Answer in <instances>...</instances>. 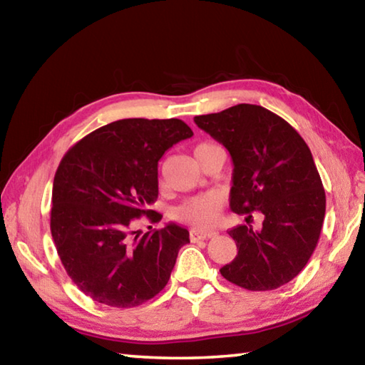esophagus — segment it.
Returning <instances> with one entry per match:
<instances>
[{
	"instance_id": "34e87169",
	"label": "esophagus",
	"mask_w": 365,
	"mask_h": 365,
	"mask_svg": "<svg viewBox=\"0 0 365 365\" xmlns=\"http://www.w3.org/2000/svg\"><path fill=\"white\" fill-rule=\"evenodd\" d=\"M215 235H217V232H205V230H196V228H193V230L190 232V238L191 242H200V240L214 238Z\"/></svg>"
}]
</instances>
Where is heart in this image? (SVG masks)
<instances>
[{
	"instance_id": "b5f03b06",
	"label": "heart",
	"mask_w": 365,
	"mask_h": 365,
	"mask_svg": "<svg viewBox=\"0 0 365 365\" xmlns=\"http://www.w3.org/2000/svg\"><path fill=\"white\" fill-rule=\"evenodd\" d=\"M215 148H220V146L205 141V143H200L195 148V156L197 160H200L205 154L215 150ZM220 207H222V200L217 193H205V195L191 197V200L185 201L182 206H178L175 211V217L178 220L188 222V224L195 227L207 228L214 225V222L217 220Z\"/></svg>"
}]
</instances>
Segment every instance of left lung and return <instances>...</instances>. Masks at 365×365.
Listing matches in <instances>:
<instances>
[{"mask_svg": "<svg viewBox=\"0 0 365 365\" xmlns=\"http://www.w3.org/2000/svg\"><path fill=\"white\" fill-rule=\"evenodd\" d=\"M196 125L224 145L233 160L230 209L261 211V230H228L238 255L220 274L251 292L285 285L306 267L325 217V190L301 135L280 115L256 104L196 115ZM250 224V222H248Z\"/></svg>", "mask_w": 365, "mask_h": 365, "instance_id": "left-lung-1", "label": "left lung"}]
</instances>
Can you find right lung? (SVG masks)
Returning a JSON list of instances; mask_svg holds the SVG:
<instances>
[{
	"label": "right lung",
	"instance_id": "add662e5",
	"mask_svg": "<svg viewBox=\"0 0 365 365\" xmlns=\"http://www.w3.org/2000/svg\"><path fill=\"white\" fill-rule=\"evenodd\" d=\"M193 132L180 119H122L96 128L61 159L53 182L51 235L80 292L110 307H135L170 279L187 228L141 235L132 220L159 222L158 163Z\"/></svg>",
	"mask_w": 365,
	"mask_h": 365
}]
</instances>
